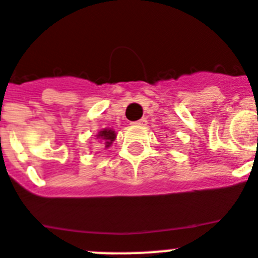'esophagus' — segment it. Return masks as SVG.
Segmentation results:
<instances>
[{
    "label": "esophagus",
    "mask_w": 258,
    "mask_h": 258,
    "mask_svg": "<svg viewBox=\"0 0 258 258\" xmlns=\"http://www.w3.org/2000/svg\"><path fill=\"white\" fill-rule=\"evenodd\" d=\"M134 124L138 125V126H146V125H147V120H146V118H141V120L136 121Z\"/></svg>",
    "instance_id": "34e87169"
}]
</instances>
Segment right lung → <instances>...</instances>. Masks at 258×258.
Here are the masks:
<instances>
[{"label":"right lung","mask_w":258,"mask_h":258,"mask_svg":"<svg viewBox=\"0 0 258 258\" xmlns=\"http://www.w3.org/2000/svg\"><path fill=\"white\" fill-rule=\"evenodd\" d=\"M95 137L98 140V142H102L105 146V149H108V147L113 144V141L116 140V133H114V131L111 129V127H105V129H100L96 133Z\"/></svg>","instance_id":"add662e5"}]
</instances>
